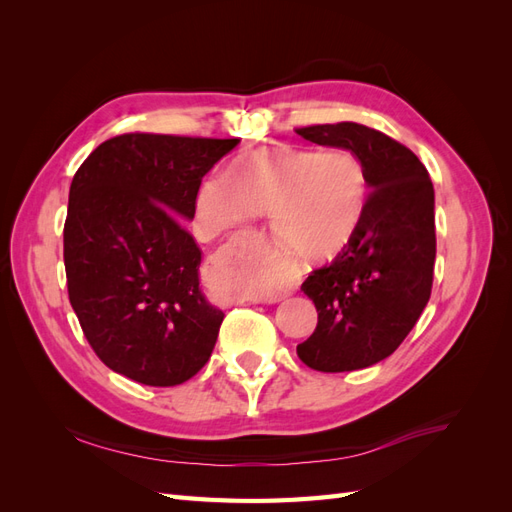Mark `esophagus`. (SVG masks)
I'll list each match as a JSON object with an SVG mask.
<instances>
[{
    "label": "esophagus",
    "mask_w": 512,
    "mask_h": 512,
    "mask_svg": "<svg viewBox=\"0 0 512 512\" xmlns=\"http://www.w3.org/2000/svg\"><path fill=\"white\" fill-rule=\"evenodd\" d=\"M218 269H220V262H218V260H209V262H207V267H205V280H207V282H213V277L218 275ZM290 288H292V280H290V284H286L284 288H280V290H273V292L265 294V297H260L258 301H267V303L280 301V299H284L286 294L290 292Z\"/></svg>",
    "instance_id": "esophagus-1"
}]
</instances>
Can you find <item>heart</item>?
<instances>
[{
	"label": "heart",
	"mask_w": 512,
	"mask_h": 512,
	"mask_svg": "<svg viewBox=\"0 0 512 512\" xmlns=\"http://www.w3.org/2000/svg\"><path fill=\"white\" fill-rule=\"evenodd\" d=\"M367 181L361 162L350 151H309L271 147L237 158L226 179L211 177L196 196L198 218L222 232L269 213L273 235L305 260L337 256L361 226ZM292 265L284 252L265 247L254 267L230 271L228 301L265 297L286 282Z\"/></svg>",
	"instance_id": "1"
}]
</instances>
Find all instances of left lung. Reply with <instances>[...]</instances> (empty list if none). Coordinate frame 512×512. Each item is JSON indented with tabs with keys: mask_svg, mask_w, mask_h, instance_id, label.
I'll return each instance as SVG.
<instances>
[{
	"mask_svg": "<svg viewBox=\"0 0 512 512\" xmlns=\"http://www.w3.org/2000/svg\"><path fill=\"white\" fill-rule=\"evenodd\" d=\"M294 132L309 143L352 151L371 190L352 241L301 286L318 309V324L297 354L324 374L363 369L399 348L431 297L433 185L406 145L361 123H318Z\"/></svg>",
	"mask_w": 512,
	"mask_h": 512,
	"instance_id": "8db88e82",
	"label": "left lung"
}]
</instances>
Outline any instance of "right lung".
Returning <instances> with one entry per match:
<instances>
[{
    "instance_id": "add662e5",
    "label": "right lung",
    "mask_w": 512,
    "mask_h": 512,
    "mask_svg": "<svg viewBox=\"0 0 512 512\" xmlns=\"http://www.w3.org/2000/svg\"><path fill=\"white\" fill-rule=\"evenodd\" d=\"M239 138L130 132L89 153L64 224L68 297L117 374L177 386L205 367L224 314L198 286L192 220L203 177Z\"/></svg>"
}]
</instances>
